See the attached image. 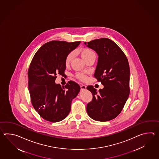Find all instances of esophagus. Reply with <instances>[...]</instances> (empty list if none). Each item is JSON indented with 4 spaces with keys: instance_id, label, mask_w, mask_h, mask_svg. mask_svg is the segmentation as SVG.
<instances>
[{
    "instance_id": "esophagus-1",
    "label": "esophagus",
    "mask_w": 159,
    "mask_h": 159,
    "mask_svg": "<svg viewBox=\"0 0 159 159\" xmlns=\"http://www.w3.org/2000/svg\"><path fill=\"white\" fill-rule=\"evenodd\" d=\"M81 89L82 90H86V86L84 85V84H82V85H81Z\"/></svg>"
}]
</instances>
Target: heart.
Segmentation results:
<instances>
[{"label": "heart", "mask_w": 159, "mask_h": 159, "mask_svg": "<svg viewBox=\"0 0 159 159\" xmlns=\"http://www.w3.org/2000/svg\"><path fill=\"white\" fill-rule=\"evenodd\" d=\"M79 53L81 54V57L84 59L85 61H86L89 59L91 57H95V54L94 51L91 49L90 48L88 47L82 48L79 50ZM75 54L73 52H70L68 53L65 58V64L66 66L69 65L71 63L72 60L74 58ZM76 77L78 78V80L81 81H84L86 78V75L82 73H77L75 75Z\"/></svg>", "instance_id": "heart-1"}]
</instances>
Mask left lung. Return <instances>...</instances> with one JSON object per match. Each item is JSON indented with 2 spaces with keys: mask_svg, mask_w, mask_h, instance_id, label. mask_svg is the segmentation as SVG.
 Instances as JSON below:
<instances>
[{
  "mask_svg": "<svg viewBox=\"0 0 159 159\" xmlns=\"http://www.w3.org/2000/svg\"><path fill=\"white\" fill-rule=\"evenodd\" d=\"M84 44L98 54L94 77L104 86L98 91L92 85L87 87L93 94V99L87 105L86 111L94 120L109 121L121 112L129 98V61L122 49L107 38L93 40Z\"/></svg>",
  "mask_w": 159,
  "mask_h": 159,
  "instance_id": "obj_1",
  "label": "left lung"
}]
</instances>
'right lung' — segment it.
<instances>
[{
    "label": "right lung",
    "mask_w": 159,
    "mask_h": 159,
    "mask_svg": "<svg viewBox=\"0 0 159 159\" xmlns=\"http://www.w3.org/2000/svg\"><path fill=\"white\" fill-rule=\"evenodd\" d=\"M80 44L51 41L37 51L30 62L28 77L31 103L41 117L49 122L65 118L70 111L72 99L80 90L74 81H69L65 86L55 84L56 75L64 76L67 54Z\"/></svg>",
    "instance_id": "1"
}]
</instances>
